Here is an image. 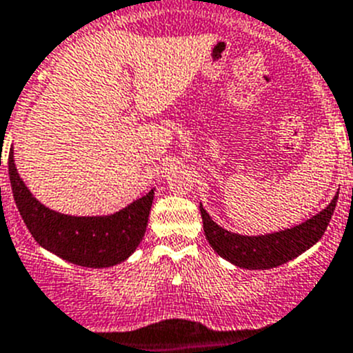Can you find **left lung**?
<instances>
[{"label":"left lung","mask_w":353,"mask_h":353,"mask_svg":"<svg viewBox=\"0 0 353 353\" xmlns=\"http://www.w3.org/2000/svg\"><path fill=\"white\" fill-rule=\"evenodd\" d=\"M338 195L325 209L297 227L279 230L265 236H241L234 234L212 221L202 204L200 214L204 221L205 239L216 253L243 269H272L299 256L307 248L319 243L327 225L334 214Z\"/></svg>","instance_id":"1"}]
</instances>
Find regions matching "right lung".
<instances>
[{
  "label": "right lung",
  "instance_id": "1",
  "mask_svg": "<svg viewBox=\"0 0 353 353\" xmlns=\"http://www.w3.org/2000/svg\"><path fill=\"white\" fill-rule=\"evenodd\" d=\"M8 176L22 220L38 244L59 259L82 268H110L121 263L141 244L148 227L154 190L109 216H68L40 204L19 177L14 149L8 154Z\"/></svg>",
  "mask_w": 353,
  "mask_h": 353
}]
</instances>
